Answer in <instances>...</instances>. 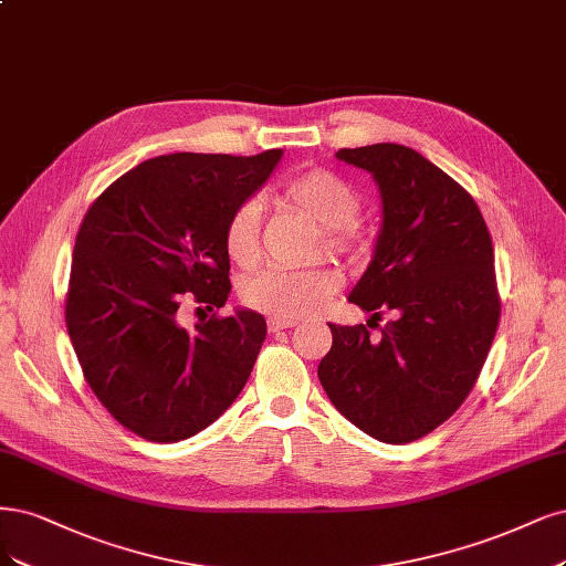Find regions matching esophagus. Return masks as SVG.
Wrapping results in <instances>:
<instances>
[{
	"label": "esophagus",
	"instance_id": "esophagus-1",
	"mask_svg": "<svg viewBox=\"0 0 566 566\" xmlns=\"http://www.w3.org/2000/svg\"><path fill=\"white\" fill-rule=\"evenodd\" d=\"M295 325H297L295 321H283V318H269L266 321L269 333H281V329H290V327H295Z\"/></svg>",
	"mask_w": 566,
	"mask_h": 566
}]
</instances>
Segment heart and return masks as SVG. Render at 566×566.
<instances>
[{
  "mask_svg": "<svg viewBox=\"0 0 566 566\" xmlns=\"http://www.w3.org/2000/svg\"><path fill=\"white\" fill-rule=\"evenodd\" d=\"M283 199L325 227V248L335 255L360 260L367 252V239L354 227L363 199L358 189L342 175L327 168L300 172L283 187ZM227 255L239 266H252L262 248V208L255 199H245L231 210L224 224ZM342 279L333 266L308 269H262L241 285V300L260 314L295 321L318 308L339 290Z\"/></svg>",
  "mask_w": 566,
  "mask_h": 566,
  "instance_id": "b5f03b06",
  "label": "heart"
}]
</instances>
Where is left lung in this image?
<instances>
[{
  "instance_id": "8db88e82",
  "label": "left lung",
  "mask_w": 566,
  "mask_h": 566,
  "mask_svg": "<svg viewBox=\"0 0 566 566\" xmlns=\"http://www.w3.org/2000/svg\"><path fill=\"white\" fill-rule=\"evenodd\" d=\"M337 159L367 170L381 193L375 255L348 302L394 321L381 337L329 323L318 379L360 431L405 444L457 412L490 354L501 316L492 237L471 193L419 151L379 143Z\"/></svg>"
}]
</instances>
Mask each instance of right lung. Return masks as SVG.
<instances>
[{"mask_svg":"<svg viewBox=\"0 0 566 566\" xmlns=\"http://www.w3.org/2000/svg\"><path fill=\"white\" fill-rule=\"evenodd\" d=\"M258 157L178 151L143 161L93 201L76 233L65 323L95 398L128 431L178 442L239 398L266 337L250 308L187 329V297H229L224 224L274 172Z\"/></svg>","mask_w":566,"mask_h":566,"instance_id":"right-lung-1","label":"right lung"}]
</instances>
